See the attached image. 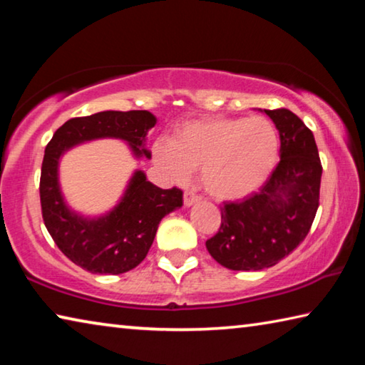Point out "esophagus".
<instances>
[{
  "label": "esophagus",
  "instance_id": "esophagus-1",
  "mask_svg": "<svg viewBox=\"0 0 365 365\" xmlns=\"http://www.w3.org/2000/svg\"><path fill=\"white\" fill-rule=\"evenodd\" d=\"M197 201H200V196H196L193 191H185V195H183V205L185 206L190 207V206L196 205Z\"/></svg>",
  "mask_w": 365,
  "mask_h": 365
}]
</instances>
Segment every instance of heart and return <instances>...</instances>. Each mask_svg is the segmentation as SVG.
I'll list each match as a JSON object with an SVG mask.
<instances>
[{"mask_svg": "<svg viewBox=\"0 0 365 365\" xmlns=\"http://www.w3.org/2000/svg\"><path fill=\"white\" fill-rule=\"evenodd\" d=\"M279 154V132L262 115L190 120L175 128L170 141L158 140L153 146L154 163L177 183L200 168L202 187L217 201L243 200L257 191Z\"/></svg>", "mask_w": 365, "mask_h": 365, "instance_id": "obj_1", "label": "heart"}]
</instances>
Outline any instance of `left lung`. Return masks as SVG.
I'll list each match as a JSON object with an SVG mask.
<instances>
[{
  "label": "left lung",
  "mask_w": 365,
  "mask_h": 365,
  "mask_svg": "<svg viewBox=\"0 0 365 365\" xmlns=\"http://www.w3.org/2000/svg\"><path fill=\"white\" fill-rule=\"evenodd\" d=\"M259 110L280 133V163L259 193L220 209V228L206 248L230 270L280 262L306 238L319 207L322 164L312 132L292 110Z\"/></svg>",
  "instance_id": "8db88e82"
}]
</instances>
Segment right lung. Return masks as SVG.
Returning a JSON list of instances; mask_svg holds the SVG:
<instances>
[{
    "label": "right lung",
    "instance_id": "right-lung-1",
    "mask_svg": "<svg viewBox=\"0 0 365 365\" xmlns=\"http://www.w3.org/2000/svg\"><path fill=\"white\" fill-rule=\"evenodd\" d=\"M150 110H103L67 120L54 132L41 164L43 220L58 248L91 274L119 275L146 257L159 222L183 205L182 190H163L137 169L117 205L100 215H85L67 205L59 182V164L67 151L93 140L125 141L135 159H151L146 135L156 125Z\"/></svg>",
    "mask_w": 365,
    "mask_h": 365
}]
</instances>
